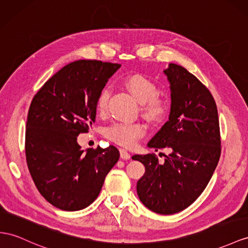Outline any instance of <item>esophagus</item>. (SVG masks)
Masks as SVG:
<instances>
[{"mask_svg":"<svg viewBox=\"0 0 248 248\" xmlns=\"http://www.w3.org/2000/svg\"><path fill=\"white\" fill-rule=\"evenodd\" d=\"M119 152H120V157H122L123 159H130L131 155L128 153V151L124 149H120Z\"/></svg>","mask_w":248,"mask_h":248,"instance_id":"1","label":"esophagus"}]
</instances>
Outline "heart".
Segmentation results:
<instances>
[{"label":"heart","instance_id":"b5f03b06","mask_svg":"<svg viewBox=\"0 0 248 248\" xmlns=\"http://www.w3.org/2000/svg\"><path fill=\"white\" fill-rule=\"evenodd\" d=\"M124 85L129 92L140 103L141 112L151 122L160 120L168 110L167 99L158 95L155 82L142 74H130L124 78ZM111 95L109 87H105L99 93L96 101V110L105 114ZM145 134V125L139 122L114 123L107 126L105 135L111 141L124 148H133Z\"/></svg>","mask_w":248,"mask_h":248}]
</instances>
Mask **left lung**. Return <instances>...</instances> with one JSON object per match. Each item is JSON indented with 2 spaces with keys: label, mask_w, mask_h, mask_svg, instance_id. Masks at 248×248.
<instances>
[{
  "label": "left lung",
  "mask_w": 248,
  "mask_h": 248,
  "mask_svg": "<svg viewBox=\"0 0 248 248\" xmlns=\"http://www.w3.org/2000/svg\"><path fill=\"white\" fill-rule=\"evenodd\" d=\"M170 84L168 122L148 147L169 148L159 163L154 154L134 155L145 173L137 182L139 199L152 212L179 213L202 194L211 180L221 154L217 106L208 89L186 68L170 63L164 70Z\"/></svg>",
  "instance_id": "left-lung-1"
}]
</instances>
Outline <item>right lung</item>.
Returning <instances> with one entry per match:
<instances>
[{
	"label": "right lung",
	"instance_id": "1",
	"mask_svg": "<svg viewBox=\"0 0 248 248\" xmlns=\"http://www.w3.org/2000/svg\"><path fill=\"white\" fill-rule=\"evenodd\" d=\"M119 68L96 60L70 62L30 104L25 135L28 170L41 195L62 211L90 205L119 159L114 145L85 152L78 143V136L95 123L99 93Z\"/></svg>",
	"mask_w": 248,
	"mask_h": 248
}]
</instances>
